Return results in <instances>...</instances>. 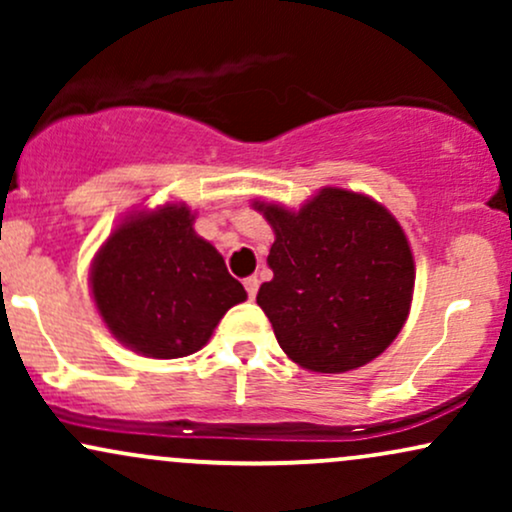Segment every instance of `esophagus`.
Returning <instances> with one entry per match:
<instances>
[{
  "mask_svg": "<svg viewBox=\"0 0 512 512\" xmlns=\"http://www.w3.org/2000/svg\"><path fill=\"white\" fill-rule=\"evenodd\" d=\"M243 286L245 291H248V296L255 298L257 289H260V279H257V276H248V279H243Z\"/></svg>",
  "mask_w": 512,
  "mask_h": 512,
  "instance_id": "esophagus-1",
  "label": "esophagus"
}]
</instances>
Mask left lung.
I'll return each mask as SVG.
<instances>
[{"label":"left lung","mask_w":512,"mask_h":512,"mask_svg":"<svg viewBox=\"0 0 512 512\" xmlns=\"http://www.w3.org/2000/svg\"><path fill=\"white\" fill-rule=\"evenodd\" d=\"M274 231L257 293L276 342L313 373L366 366L395 342L414 293V257L383 204L322 187L298 211L255 202Z\"/></svg>","instance_id":"left-lung-1"}]
</instances>
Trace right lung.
Here are the masks:
<instances>
[{
	"mask_svg": "<svg viewBox=\"0 0 512 512\" xmlns=\"http://www.w3.org/2000/svg\"><path fill=\"white\" fill-rule=\"evenodd\" d=\"M187 204L129 214L91 264V293L117 342L151 358L202 349L228 308L248 298Z\"/></svg>",
	"mask_w": 512,
	"mask_h": 512,
	"instance_id": "obj_1",
	"label": "right lung"
}]
</instances>
